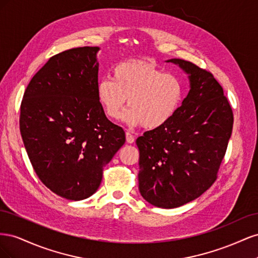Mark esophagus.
<instances>
[{
  "instance_id": "obj_1",
  "label": "esophagus",
  "mask_w": 258,
  "mask_h": 258,
  "mask_svg": "<svg viewBox=\"0 0 258 258\" xmlns=\"http://www.w3.org/2000/svg\"><path fill=\"white\" fill-rule=\"evenodd\" d=\"M126 141H127V143H129V144L135 142V137L132 136V135L130 134V132H126Z\"/></svg>"
}]
</instances>
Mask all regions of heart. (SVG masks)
<instances>
[{"instance_id": "obj_1", "label": "heart", "mask_w": 258, "mask_h": 258, "mask_svg": "<svg viewBox=\"0 0 258 258\" xmlns=\"http://www.w3.org/2000/svg\"><path fill=\"white\" fill-rule=\"evenodd\" d=\"M98 101L111 119L130 126L158 129L172 118L184 98V85L175 74L165 73L150 61L128 60L113 70V80L105 77L97 85Z\"/></svg>"}]
</instances>
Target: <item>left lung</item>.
<instances>
[{
	"mask_svg": "<svg viewBox=\"0 0 258 258\" xmlns=\"http://www.w3.org/2000/svg\"><path fill=\"white\" fill-rule=\"evenodd\" d=\"M188 75L189 91L165 126L137 139L139 190L155 207L195 200L215 179L231 136L233 115L222 86L189 61L169 59Z\"/></svg>",
	"mask_w": 258,
	"mask_h": 258,
	"instance_id": "obj_1",
	"label": "left lung"
}]
</instances>
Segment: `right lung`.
Here are the masks:
<instances>
[{"instance_id":"1","label":"right lung","mask_w":258,"mask_h":258,"mask_svg":"<svg viewBox=\"0 0 258 258\" xmlns=\"http://www.w3.org/2000/svg\"><path fill=\"white\" fill-rule=\"evenodd\" d=\"M99 47L51 57L29 83L20 106V134L42 183L58 196L95 194L103 168L126 141L97 97Z\"/></svg>"}]
</instances>
